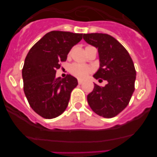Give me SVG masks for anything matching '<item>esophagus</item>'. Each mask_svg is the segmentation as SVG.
Instances as JSON below:
<instances>
[{"mask_svg": "<svg viewBox=\"0 0 157 157\" xmlns=\"http://www.w3.org/2000/svg\"><path fill=\"white\" fill-rule=\"evenodd\" d=\"M83 80H80V79H79V80H78V83H79V84H82V83H83Z\"/></svg>", "mask_w": 157, "mask_h": 157, "instance_id": "34e87169", "label": "esophagus"}]
</instances>
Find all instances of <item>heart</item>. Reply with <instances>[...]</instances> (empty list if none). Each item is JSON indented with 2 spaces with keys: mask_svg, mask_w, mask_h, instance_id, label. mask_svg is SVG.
<instances>
[{
  "mask_svg": "<svg viewBox=\"0 0 157 157\" xmlns=\"http://www.w3.org/2000/svg\"><path fill=\"white\" fill-rule=\"evenodd\" d=\"M91 67L79 64H74L70 67V72L77 78H85L90 73H91Z\"/></svg>",
  "mask_w": 157,
  "mask_h": 157,
  "instance_id": "1",
  "label": "heart"
}]
</instances>
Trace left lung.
I'll use <instances>...</instances> for the list:
<instances>
[{
    "instance_id": "8db88e82",
    "label": "left lung",
    "mask_w": 157,
    "mask_h": 157,
    "mask_svg": "<svg viewBox=\"0 0 157 157\" xmlns=\"http://www.w3.org/2000/svg\"><path fill=\"white\" fill-rule=\"evenodd\" d=\"M83 39L98 48L99 68L93 77L107 80L105 86L95 84L87 102L99 116H116L128 105L134 91L136 71L128 51L112 36L103 33L83 34Z\"/></svg>"
}]
</instances>
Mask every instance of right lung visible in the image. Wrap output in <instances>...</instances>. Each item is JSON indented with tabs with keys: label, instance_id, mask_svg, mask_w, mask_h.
Instances as JSON below:
<instances>
[{
	"label": "right lung",
	"instance_id": "1",
	"mask_svg": "<svg viewBox=\"0 0 157 157\" xmlns=\"http://www.w3.org/2000/svg\"><path fill=\"white\" fill-rule=\"evenodd\" d=\"M83 36L82 33L49 32L26 55L22 71L23 90L31 108L42 118H56L67 109L78 82L71 74L61 79L56 78L55 74Z\"/></svg>",
	"mask_w": 157,
	"mask_h": 157
}]
</instances>
